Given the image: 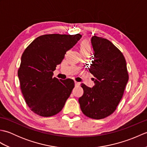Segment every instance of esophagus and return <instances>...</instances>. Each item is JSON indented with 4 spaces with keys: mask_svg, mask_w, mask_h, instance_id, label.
Returning <instances> with one entry per match:
<instances>
[{
    "mask_svg": "<svg viewBox=\"0 0 147 147\" xmlns=\"http://www.w3.org/2000/svg\"><path fill=\"white\" fill-rule=\"evenodd\" d=\"M74 84H75V86H80V83L77 82H74Z\"/></svg>",
    "mask_w": 147,
    "mask_h": 147,
    "instance_id": "obj_1",
    "label": "esophagus"
}]
</instances>
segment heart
I'll return each mask as SVG.
<instances>
[{
  "label": "heart",
  "instance_id": "1",
  "mask_svg": "<svg viewBox=\"0 0 147 147\" xmlns=\"http://www.w3.org/2000/svg\"><path fill=\"white\" fill-rule=\"evenodd\" d=\"M80 52L81 55L90 54V53H91V47H90V43L87 40H83L81 42L80 45Z\"/></svg>",
  "mask_w": 147,
  "mask_h": 147
}]
</instances>
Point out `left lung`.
<instances>
[{"instance_id": "obj_1", "label": "left lung", "mask_w": 147, "mask_h": 147, "mask_svg": "<svg viewBox=\"0 0 147 147\" xmlns=\"http://www.w3.org/2000/svg\"><path fill=\"white\" fill-rule=\"evenodd\" d=\"M91 43L94 53L89 71L95 78V85L90 88L82 84L84 93L78 101L84 114L100 119L116 109L129 76L125 58L113 43L96 36Z\"/></svg>"}]
</instances>
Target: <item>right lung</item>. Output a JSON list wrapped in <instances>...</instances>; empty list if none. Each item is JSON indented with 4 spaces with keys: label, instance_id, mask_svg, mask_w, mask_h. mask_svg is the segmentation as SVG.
I'll use <instances>...</instances> for the list:
<instances>
[{
    "label": "right lung",
    "instance_id": "add662e5",
    "mask_svg": "<svg viewBox=\"0 0 147 147\" xmlns=\"http://www.w3.org/2000/svg\"><path fill=\"white\" fill-rule=\"evenodd\" d=\"M82 36L80 34L42 35L24 51L18 75L24 100L34 113L51 117L64 107L74 82L53 78V71Z\"/></svg>",
    "mask_w": 147,
    "mask_h": 147
}]
</instances>
